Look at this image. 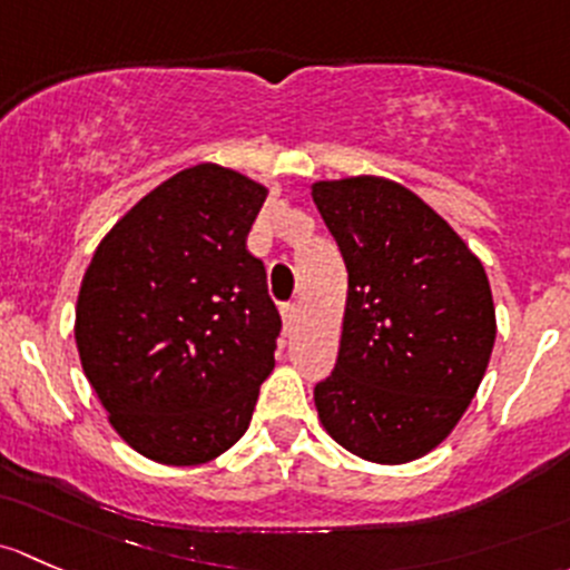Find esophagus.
<instances>
[{
    "label": "esophagus",
    "mask_w": 570,
    "mask_h": 570,
    "mask_svg": "<svg viewBox=\"0 0 570 570\" xmlns=\"http://www.w3.org/2000/svg\"><path fill=\"white\" fill-rule=\"evenodd\" d=\"M296 313H298L296 302H285L283 304V321H285V324H293V321H296Z\"/></svg>",
    "instance_id": "obj_1"
}]
</instances>
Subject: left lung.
I'll return each mask as SVG.
<instances>
[{
  "mask_svg": "<svg viewBox=\"0 0 570 570\" xmlns=\"http://www.w3.org/2000/svg\"><path fill=\"white\" fill-rule=\"evenodd\" d=\"M313 199L348 272L318 416L360 459L414 461L448 439L489 367L497 321L483 263L395 180H321Z\"/></svg>",
  "mask_w": 570,
  "mask_h": 570,
  "instance_id": "8db88e82",
  "label": "left lung"
}]
</instances>
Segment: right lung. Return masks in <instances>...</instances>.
Returning <instances> with one entry per match:
<instances>
[{"label": "right lung", "mask_w": 570, "mask_h": 570, "mask_svg": "<svg viewBox=\"0 0 570 570\" xmlns=\"http://www.w3.org/2000/svg\"><path fill=\"white\" fill-rule=\"evenodd\" d=\"M263 199L233 169H184L111 227L81 279V367L115 431L158 463L230 450L274 367L283 318L246 249Z\"/></svg>", "instance_id": "right-lung-1"}]
</instances>
